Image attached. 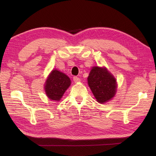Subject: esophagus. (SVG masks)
<instances>
[{
    "label": "esophagus",
    "instance_id": "1",
    "mask_svg": "<svg viewBox=\"0 0 156 156\" xmlns=\"http://www.w3.org/2000/svg\"><path fill=\"white\" fill-rule=\"evenodd\" d=\"M73 81L75 83H78V82H79L80 81H81V79H80V78H79L78 77H76V76L73 77Z\"/></svg>",
    "mask_w": 156,
    "mask_h": 156
}]
</instances>
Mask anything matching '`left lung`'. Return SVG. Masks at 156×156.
I'll return each instance as SVG.
<instances>
[{"mask_svg":"<svg viewBox=\"0 0 156 156\" xmlns=\"http://www.w3.org/2000/svg\"><path fill=\"white\" fill-rule=\"evenodd\" d=\"M88 83L99 103L109 101L115 95L116 79L106 68L93 67L88 77Z\"/></svg>","mask_w":156,"mask_h":156,"instance_id":"8db88e82","label":"left lung"}]
</instances>
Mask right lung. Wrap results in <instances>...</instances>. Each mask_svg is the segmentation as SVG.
<instances>
[{"instance_id": "obj_1", "label": "right lung", "mask_w": 156, "mask_h": 156, "mask_svg": "<svg viewBox=\"0 0 156 156\" xmlns=\"http://www.w3.org/2000/svg\"><path fill=\"white\" fill-rule=\"evenodd\" d=\"M70 84V79L66 75L58 70H53L45 83L47 96L52 100L59 101Z\"/></svg>"}]
</instances>
